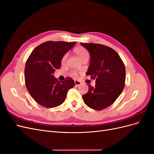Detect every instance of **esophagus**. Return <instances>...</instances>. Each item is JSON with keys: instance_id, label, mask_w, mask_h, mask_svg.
<instances>
[{"instance_id": "esophagus-1", "label": "esophagus", "mask_w": 154, "mask_h": 154, "mask_svg": "<svg viewBox=\"0 0 154 154\" xmlns=\"http://www.w3.org/2000/svg\"><path fill=\"white\" fill-rule=\"evenodd\" d=\"M74 83H75V85L76 86H78V85H80L81 84V82L76 80V81H74Z\"/></svg>"}]
</instances>
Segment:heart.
Returning <instances> with one entry per match:
<instances>
[{
  "label": "heart",
  "instance_id": "1",
  "mask_svg": "<svg viewBox=\"0 0 154 154\" xmlns=\"http://www.w3.org/2000/svg\"><path fill=\"white\" fill-rule=\"evenodd\" d=\"M74 53H76V54L78 56L79 59H80L82 62L83 60L88 59L90 57V54H89V53H88V51L85 48H83V47H80H80L76 48L75 49H74ZM66 58H67V54H66L63 56V57L62 58V60H61L62 63H63L65 62H66ZM70 75H71L72 77L76 78L78 76V74L76 72L73 71V72H71Z\"/></svg>",
  "mask_w": 154,
  "mask_h": 154
}]
</instances>
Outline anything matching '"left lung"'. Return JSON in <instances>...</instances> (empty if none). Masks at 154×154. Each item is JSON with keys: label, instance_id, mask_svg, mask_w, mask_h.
<instances>
[{"label": "left lung", "instance_id": "left-lung-1", "mask_svg": "<svg viewBox=\"0 0 154 154\" xmlns=\"http://www.w3.org/2000/svg\"><path fill=\"white\" fill-rule=\"evenodd\" d=\"M91 55L87 75L96 78V85H88V91L83 95L90 108L101 110L110 106L122 94L125 82V67L116 51L104 45L80 43Z\"/></svg>", "mask_w": 154, "mask_h": 154}]
</instances>
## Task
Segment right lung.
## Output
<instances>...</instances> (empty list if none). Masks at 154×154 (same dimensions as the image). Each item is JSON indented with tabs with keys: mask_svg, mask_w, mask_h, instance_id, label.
I'll use <instances>...</instances> for the list:
<instances>
[{
	"mask_svg": "<svg viewBox=\"0 0 154 154\" xmlns=\"http://www.w3.org/2000/svg\"><path fill=\"white\" fill-rule=\"evenodd\" d=\"M74 42L48 41L33 49L27 58L24 70L25 83L31 96L39 105L53 108L62 104L74 81L67 77L58 82L54 77L61 67L63 56L75 45Z\"/></svg>",
	"mask_w": 154,
	"mask_h": 154,
	"instance_id": "add662e5",
	"label": "right lung"
}]
</instances>
